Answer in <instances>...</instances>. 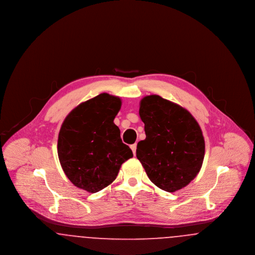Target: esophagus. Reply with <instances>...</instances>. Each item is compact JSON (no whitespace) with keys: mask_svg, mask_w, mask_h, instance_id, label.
I'll return each instance as SVG.
<instances>
[{"mask_svg":"<svg viewBox=\"0 0 255 255\" xmlns=\"http://www.w3.org/2000/svg\"><path fill=\"white\" fill-rule=\"evenodd\" d=\"M130 148L132 149L133 155H135V150H136V143H133V144H132V145L130 146Z\"/></svg>","mask_w":255,"mask_h":255,"instance_id":"34e87169","label":"esophagus"}]
</instances>
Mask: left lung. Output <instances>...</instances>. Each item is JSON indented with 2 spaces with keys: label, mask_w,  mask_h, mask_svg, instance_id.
Masks as SVG:
<instances>
[{
  "label": "left lung",
  "mask_w": 255,
  "mask_h": 255,
  "mask_svg": "<svg viewBox=\"0 0 255 255\" xmlns=\"http://www.w3.org/2000/svg\"><path fill=\"white\" fill-rule=\"evenodd\" d=\"M146 138L136 146V158L150 181L175 192L191 182L205 158V139L193 116L182 106L152 95L139 104Z\"/></svg>",
  "instance_id": "8db88e82"
}]
</instances>
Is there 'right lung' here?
Returning <instances> with one entry per match:
<instances>
[{
  "mask_svg": "<svg viewBox=\"0 0 255 255\" xmlns=\"http://www.w3.org/2000/svg\"><path fill=\"white\" fill-rule=\"evenodd\" d=\"M122 107L118 97L103 93L67 116L58 134L61 166L73 184L96 193L114 182L122 164L133 157L114 120Z\"/></svg>",
  "mask_w": 255,
  "mask_h": 255,
  "instance_id": "add662e5",
  "label": "right lung"
}]
</instances>
